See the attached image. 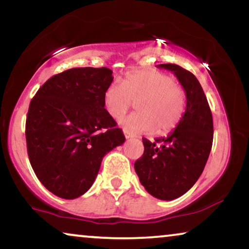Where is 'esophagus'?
Wrapping results in <instances>:
<instances>
[{"label":"esophagus","instance_id":"esophagus-1","mask_svg":"<svg viewBox=\"0 0 249 249\" xmlns=\"http://www.w3.org/2000/svg\"><path fill=\"white\" fill-rule=\"evenodd\" d=\"M124 137L127 138V139H129V138H132L134 137V135L132 134H130V132L129 131H127V130H124Z\"/></svg>","mask_w":249,"mask_h":249}]
</instances>
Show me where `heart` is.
I'll list each match as a JSON object with an SVG mask.
<instances>
[{
  "mask_svg": "<svg viewBox=\"0 0 249 249\" xmlns=\"http://www.w3.org/2000/svg\"><path fill=\"white\" fill-rule=\"evenodd\" d=\"M134 102L138 112L122 120L131 132L168 134L178 127L187 108V93L175 78L158 70H136L125 74L122 84L112 81L103 95L110 117L121 119Z\"/></svg>",
  "mask_w": 249,
  "mask_h": 249,
  "instance_id": "obj_1",
  "label": "heart"
}]
</instances>
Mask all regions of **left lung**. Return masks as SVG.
<instances>
[{"instance_id": "8db88e82", "label": "left lung", "mask_w": 249, "mask_h": 249, "mask_svg": "<svg viewBox=\"0 0 249 249\" xmlns=\"http://www.w3.org/2000/svg\"><path fill=\"white\" fill-rule=\"evenodd\" d=\"M172 71L187 93L181 122L155 142L142 138L144 154L135 162L139 181L152 196L172 200L188 192L202 175L213 142V118L197 78L172 63L160 64Z\"/></svg>"}]
</instances>
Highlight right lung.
<instances>
[{
  "label": "right lung",
  "instance_id": "add662e5",
  "mask_svg": "<svg viewBox=\"0 0 249 249\" xmlns=\"http://www.w3.org/2000/svg\"><path fill=\"white\" fill-rule=\"evenodd\" d=\"M112 81L108 68H72L51 77L30 102L28 158L39 181L57 197L84 195L104 155L125 141L104 107V90Z\"/></svg>",
  "mask_w": 249,
  "mask_h": 249
}]
</instances>
